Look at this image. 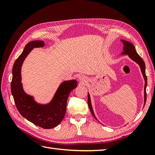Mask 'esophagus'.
Returning a JSON list of instances; mask_svg holds the SVG:
<instances>
[{"mask_svg":"<svg viewBox=\"0 0 155 155\" xmlns=\"http://www.w3.org/2000/svg\"><path fill=\"white\" fill-rule=\"evenodd\" d=\"M78 78H79V80L81 81H85V80L87 79L86 77H84V75H82V74L79 76V77H78Z\"/></svg>","mask_w":155,"mask_h":155,"instance_id":"34e87169","label":"esophagus"}]
</instances>
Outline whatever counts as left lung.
Returning a JSON list of instances; mask_svg holds the SVG:
<instances>
[{
  "instance_id": "8db88e82",
  "label": "left lung",
  "mask_w": 155,
  "mask_h": 155,
  "mask_svg": "<svg viewBox=\"0 0 155 155\" xmlns=\"http://www.w3.org/2000/svg\"><path fill=\"white\" fill-rule=\"evenodd\" d=\"M121 41L123 42V45H124L123 52H122V54L128 55V57L132 59L133 61L136 62L137 63L139 64V65L140 66V68L141 69V72H142V73H143L144 81H145V84H144V104H145L146 101H147L146 88H147V78L146 73H145V64H144V62L143 61V58H141L139 54H138V53L135 50V48H134V45L132 43H130V42H128V41H126L124 40H121ZM88 107H89V108H90V110L92 114H93V116L97 119V118H96V117H95V115L94 114L93 108H92L90 95L88 93Z\"/></svg>"
}]
</instances>
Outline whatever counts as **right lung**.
I'll return each mask as SVG.
<instances>
[{"mask_svg":"<svg viewBox=\"0 0 155 155\" xmlns=\"http://www.w3.org/2000/svg\"><path fill=\"white\" fill-rule=\"evenodd\" d=\"M44 46V42L42 41H31L25 46L13 65L11 93L16 107L22 117L38 127L49 129L57 127L63 119L68 97L78 83L76 80L62 83L51 103L47 104H38L33 97L25 93L21 83V74L23 61L32 48Z\"/></svg>","mask_w":155,"mask_h":155,"instance_id":"right-lung-1","label":"right lung"}]
</instances>
